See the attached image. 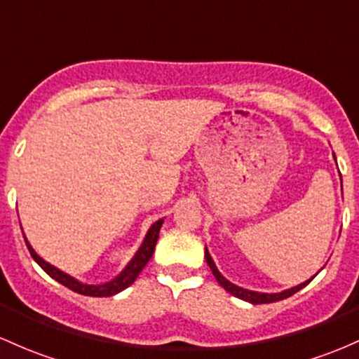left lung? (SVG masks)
<instances>
[{"instance_id":"obj_1","label":"left lung","mask_w":359,"mask_h":359,"mask_svg":"<svg viewBox=\"0 0 359 359\" xmlns=\"http://www.w3.org/2000/svg\"><path fill=\"white\" fill-rule=\"evenodd\" d=\"M205 258H206V263H208V265H210L211 271H213L215 278H217V282L222 285V287L227 290V292L232 294V296L239 297V299H244V301H248V303H252V304H266V303H275V301H282V299H285V297H289V296H292V294H296L297 290L306 287L309 282L313 280V277H311V278H309V280L303 282V284L296 285V287L287 289V290H282V292H277V294L255 292V290H248V289L239 287V285L230 284L227 278H225L224 275H222L220 271H218L217 266H215V263H213V259H211L208 249H205Z\"/></svg>"}]
</instances>
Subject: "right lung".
I'll use <instances>...</instances> for the list:
<instances>
[{"label":"right lung","instance_id":"right-lung-1","mask_svg":"<svg viewBox=\"0 0 359 359\" xmlns=\"http://www.w3.org/2000/svg\"><path fill=\"white\" fill-rule=\"evenodd\" d=\"M161 224H163V220H158L156 224L151 225V229L148 230V233H146V237H144V243H142V246L139 248V251L135 252V256L132 258V262L129 263V265H127V269L123 270L118 277L113 278L111 282H107V284H101V285L82 284V282L75 280L74 277H70V275L63 273L62 270L55 269V266L50 265V263L44 262L41 256L36 255V251L30 248V244L27 243V239H25V236H24V239H25V244H27V248H29L30 256L34 258V262H36L41 269L46 271L51 278H55L56 282H60V284L72 289L74 292H77V294H84V296H93V297H107V296H113V294H118L120 290L127 289L129 285L134 284V280L137 278V275L141 273V270L144 269L146 263H148L151 259V256H153L158 236H160Z\"/></svg>","mask_w":359,"mask_h":359}]
</instances>
